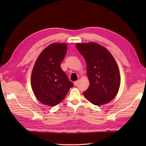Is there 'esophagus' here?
I'll use <instances>...</instances> for the list:
<instances>
[{"mask_svg":"<svg viewBox=\"0 0 146 146\" xmlns=\"http://www.w3.org/2000/svg\"><path fill=\"white\" fill-rule=\"evenodd\" d=\"M78 82H79V80H77V81H76V82H74V85L75 86H77V85H78Z\"/></svg>","mask_w":146,"mask_h":146,"instance_id":"obj_1","label":"esophagus"}]
</instances>
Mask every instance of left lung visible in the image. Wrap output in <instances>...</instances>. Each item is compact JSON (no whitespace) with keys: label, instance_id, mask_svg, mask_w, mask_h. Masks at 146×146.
Here are the masks:
<instances>
[{"label":"left lung","instance_id":"left-lung-1","mask_svg":"<svg viewBox=\"0 0 146 146\" xmlns=\"http://www.w3.org/2000/svg\"><path fill=\"white\" fill-rule=\"evenodd\" d=\"M85 58L90 87L83 95L95 105L110 102L116 96L121 83L117 64L110 52L98 43H77Z\"/></svg>","mask_w":146,"mask_h":146}]
</instances>
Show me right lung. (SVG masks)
<instances>
[{
	"label": "right lung",
	"mask_w": 146,
	"mask_h": 146,
	"mask_svg": "<svg viewBox=\"0 0 146 146\" xmlns=\"http://www.w3.org/2000/svg\"><path fill=\"white\" fill-rule=\"evenodd\" d=\"M67 48L66 43H52L42 51L35 63L31 85L35 96L44 105H58L74 86L60 66Z\"/></svg>",
	"instance_id": "1"
}]
</instances>
